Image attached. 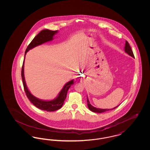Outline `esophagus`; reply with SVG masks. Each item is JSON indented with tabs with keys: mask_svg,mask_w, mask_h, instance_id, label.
Wrapping results in <instances>:
<instances>
[{
	"mask_svg": "<svg viewBox=\"0 0 150 150\" xmlns=\"http://www.w3.org/2000/svg\"><path fill=\"white\" fill-rule=\"evenodd\" d=\"M83 78H82V79H83Z\"/></svg>",
	"mask_w": 150,
	"mask_h": 150,
	"instance_id": "esophagus-1",
	"label": "esophagus"
}]
</instances>
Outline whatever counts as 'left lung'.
I'll use <instances>...</instances> for the list:
<instances>
[{
    "label": "left lung",
    "instance_id": "8db88e82",
    "mask_svg": "<svg viewBox=\"0 0 150 150\" xmlns=\"http://www.w3.org/2000/svg\"><path fill=\"white\" fill-rule=\"evenodd\" d=\"M124 51L129 55L130 56L133 57V58H134V54H133V51L131 49V47L129 45L128 42L127 41L125 42V47H124ZM87 104H88V107L89 108V109L92 111L93 112H96V113H102V112H106L107 111H110V110H112L113 109H115L116 107H118L119 105L115 107L114 108H111V109H102V108H96V107H94L93 106L91 103H90V102L88 100V97L87 96Z\"/></svg>",
    "mask_w": 150,
    "mask_h": 150
}]
</instances>
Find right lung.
Returning a JSON list of instances; mask_svg holds the SVG:
<instances>
[{
	"label": "right lung",
	"instance_id": "1",
	"mask_svg": "<svg viewBox=\"0 0 150 150\" xmlns=\"http://www.w3.org/2000/svg\"><path fill=\"white\" fill-rule=\"evenodd\" d=\"M58 31H52L48 29L42 30L33 39L31 42L30 43L26 50L25 51V55L29 50L35 48L36 47L42 45L44 43L52 41L53 39V36L56 35ZM24 63L25 59L22 67L21 76L23 81V85L25 92L30 101L37 108L47 111H54L61 108L63 106L64 100L67 96V93L70 87L74 84V79L67 82L63 87L60 92L58 93L57 97L50 100H43L36 98L29 91L26 86L25 76H24Z\"/></svg>",
	"mask_w": 150,
	"mask_h": 150
}]
</instances>
